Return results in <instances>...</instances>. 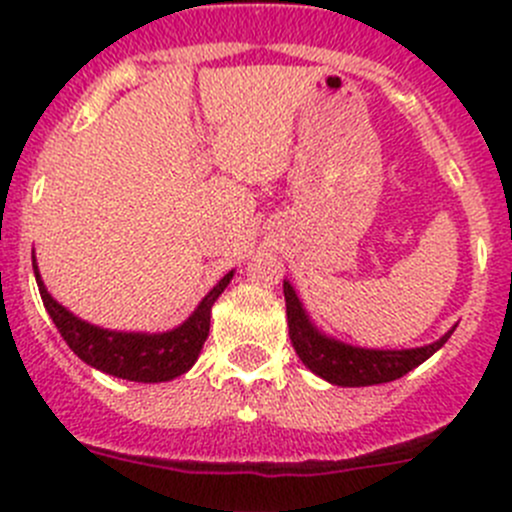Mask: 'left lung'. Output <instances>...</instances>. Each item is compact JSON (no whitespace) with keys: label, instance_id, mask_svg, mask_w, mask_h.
<instances>
[{"label":"left lung","instance_id":"obj_1","mask_svg":"<svg viewBox=\"0 0 512 512\" xmlns=\"http://www.w3.org/2000/svg\"><path fill=\"white\" fill-rule=\"evenodd\" d=\"M283 296H286V316H288V336L293 348L308 371L321 376L323 381L343 388L378 386V383L396 381L406 376L408 371L428 361L443 343L448 341L450 328L438 341L421 348H401V351H378V348H358L351 343H343L338 338L326 336L316 323L308 318L306 308L298 301L296 291L288 281H283Z\"/></svg>","mask_w":512,"mask_h":512}]
</instances>
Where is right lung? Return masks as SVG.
Wrapping results in <instances>:
<instances>
[{
    "label": "right lung",
    "instance_id": "right-lung-1",
    "mask_svg": "<svg viewBox=\"0 0 512 512\" xmlns=\"http://www.w3.org/2000/svg\"><path fill=\"white\" fill-rule=\"evenodd\" d=\"M34 276H37L39 293L47 313L52 316L54 326L59 328L67 346L89 363L96 371H104L109 376L126 378L136 383H164L174 381L176 376L189 371L199 358L204 341L209 338L211 326V306L216 298L229 286L234 271L226 273L194 308L189 318L181 326L171 328L166 333H134V331H109V328L86 323L72 311L54 301L52 293L44 286L39 276L37 258L32 256Z\"/></svg>",
    "mask_w": 512,
    "mask_h": 512
}]
</instances>
